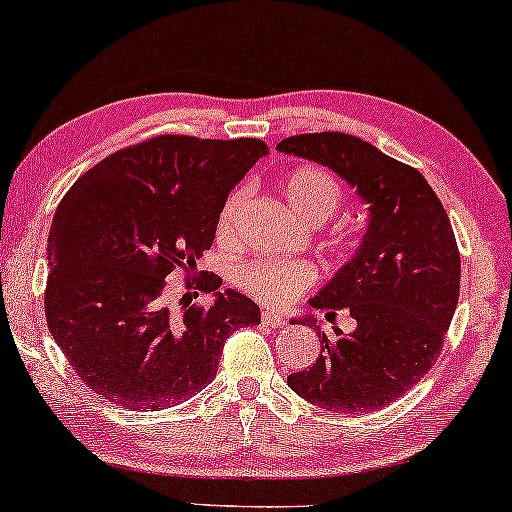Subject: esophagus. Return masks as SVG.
Listing matches in <instances>:
<instances>
[{"mask_svg": "<svg viewBox=\"0 0 512 512\" xmlns=\"http://www.w3.org/2000/svg\"><path fill=\"white\" fill-rule=\"evenodd\" d=\"M263 324L270 326V328H284L286 319H284V314L268 310V312H263Z\"/></svg>", "mask_w": 512, "mask_h": 512, "instance_id": "1", "label": "esophagus"}]
</instances>
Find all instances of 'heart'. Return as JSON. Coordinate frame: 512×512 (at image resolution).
<instances>
[{"instance_id":"b5f03b06","label":"heart","mask_w":512,"mask_h":512,"mask_svg":"<svg viewBox=\"0 0 512 512\" xmlns=\"http://www.w3.org/2000/svg\"><path fill=\"white\" fill-rule=\"evenodd\" d=\"M284 193L289 205L300 219L307 223H324L335 214V209L345 200L342 184L331 172L317 165L296 167L286 177ZM247 188H235L223 202L219 219H216V237L219 242H228L235 237L237 219L247 205ZM317 279V270L312 263L298 258H275L258 256L251 258L237 270V284L249 296H254L270 305H286L296 300L307 286Z\"/></svg>"}]
</instances>
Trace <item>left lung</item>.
Segmentation results:
<instances>
[{"label": "left lung", "mask_w": 512, "mask_h": 512, "mask_svg": "<svg viewBox=\"0 0 512 512\" xmlns=\"http://www.w3.org/2000/svg\"><path fill=\"white\" fill-rule=\"evenodd\" d=\"M279 151L331 167L368 202L370 223L356 256L310 300L356 331L319 333L321 354L289 387L307 403L345 415L387 408L436 363L457 310L461 256L443 202L415 167L345 132L286 137Z\"/></svg>", "instance_id": "8db88e82"}]
</instances>
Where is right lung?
Wrapping results in <instances>:
<instances>
[{"mask_svg":"<svg viewBox=\"0 0 512 512\" xmlns=\"http://www.w3.org/2000/svg\"><path fill=\"white\" fill-rule=\"evenodd\" d=\"M265 153L251 137L158 135L100 160L60 200L46 321L97 396L139 412L184 403L214 380L230 335L261 324L254 300L221 293V277L195 263L212 247L228 193ZM174 267L215 303L167 304Z\"/></svg>","mask_w":512,"mask_h":512,"instance_id":"obj_1","label":"right lung"}]
</instances>
